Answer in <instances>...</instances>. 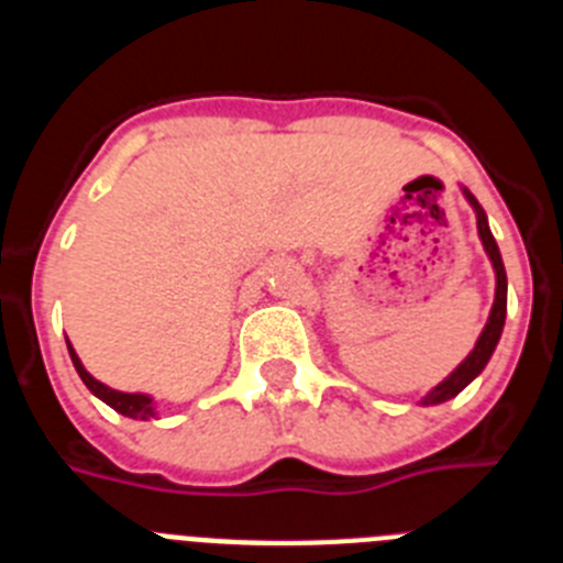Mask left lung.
<instances>
[{
	"mask_svg": "<svg viewBox=\"0 0 563 563\" xmlns=\"http://www.w3.org/2000/svg\"><path fill=\"white\" fill-rule=\"evenodd\" d=\"M464 196L467 201L473 205L475 210V222H478V235H482V244L487 250L489 262H493V271H496V301H493V310H489V319L484 324L482 335L475 341L473 353L459 364V367L439 384V387H432L424 398H421V405H441V401H450V398L459 396L470 382H473L484 367H487L489 355L496 350L498 339H501V330H504V319H507V273H504V262H501V253H498V244L489 233V224H487V213L482 210V205L475 201V196L470 194L467 187H464Z\"/></svg>",
	"mask_w": 563,
	"mask_h": 563,
	"instance_id": "1",
	"label": "left lung"
}]
</instances>
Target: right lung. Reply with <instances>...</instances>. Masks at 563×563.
Instances as JSON below:
<instances>
[{
  "instance_id": "right-lung-1",
  "label": "right lung",
  "mask_w": 563,
  "mask_h": 563,
  "mask_svg": "<svg viewBox=\"0 0 563 563\" xmlns=\"http://www.w3.org/2000/svg\"><path fill=\"white\" fill-rule=\"evenodd\" d=\"M67 353H70V362H74L76 373H79V378H81V382H85V387H88V390L93 393L96 398H102L104 405L113 407V410L122 412V416H128V419H136V421L156 419V405H153L151 396H144V393L113 390V387H108V384L96 382V378L90 376L88 369L81 367L79 355H76V350L70 347V341H67Z\"/></svg>"
}]
</instances>
